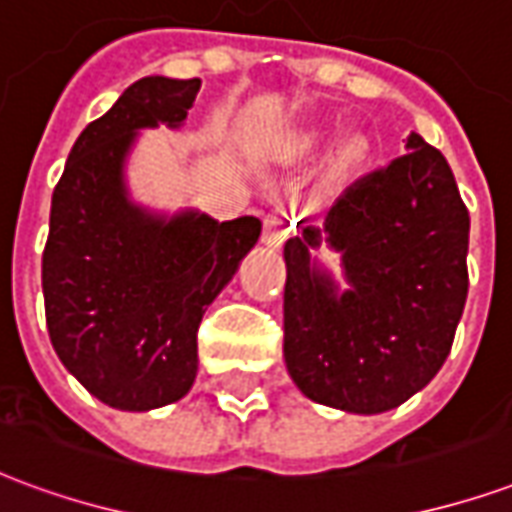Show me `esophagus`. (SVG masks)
Listing matches in <instances>:
<instances>
[{
	"instance_id": "esophagus-1",
	"label": "esophagus",
	"mask_w": 512,
	"mask_h": 512,
	"mask_svg": "<svg viewBox=\"0 0 512 512\" xmlns=\"http://www.w3.org/2000/svg\"><path fill=\"white\" fill-rule=\"evenodd\" d=\"M290 230H293V222L288 219V213H271L266 219V230H263V244L279 249L288 241Z\"/></svg>"
}]
</instances>
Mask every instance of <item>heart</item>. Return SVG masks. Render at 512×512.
<instances>
[{"instance_id":"heart-1","label":"heart","mask_w":512,"mask_h":512,"mask_svg":"<svg viewBox=\"0 0 512 512\" xmlns=\"http://www.w3.org/2000/svg\"><path fill=\"white\" fill-rule=\"evenodd\" d=\"M334 136V126L332 123H312V126L296 128V131H290L285 136V150H288L290 156H315L318 150L332 142ZM370 139L362 131H348V134L340 136V142L334 145L332 158H329V169H332V175L337 178H345V175H351L359 167H365V161L370 158Z\"/></svg>"}]
</instances>
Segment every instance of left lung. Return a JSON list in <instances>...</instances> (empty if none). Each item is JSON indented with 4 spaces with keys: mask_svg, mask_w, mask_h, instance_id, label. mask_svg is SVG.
<instances>
[{
    "mask_svg": "<svg viewBox=\"0 0 512 512\" xmlns=\"http://www.w3.org/2000/svg\"><path fill=\"white\" fill-rule=\"evenodd\" d=\"M406 150L285 244V365L301 395L348 414H384L425 389L466 304L469 211L455 175L414 131Z\"/></svg>",
    "mask_w": 512,
    "mask_h": 512,
    "instance_id": "1",
    "label": "left lung"
}]
</instances>
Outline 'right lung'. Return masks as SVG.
Listing matches in <instances>:
<instances>
[{
	"label": "right lung",
	"mask_w": 512,
	"mask_h": 512,
	"mask_svg": "<svg viewBox=\"0 0 512 512\" xmlns=\"http://www.w3.org/2000/svg\"><path fill=\"white\" fill-rule=\"evenodd\" d=\"M200 79L145 76L84 128L51 197L43 299L65 370L106 406L153 411L189 395L197 329L252 249L257 216L139 202L128 161L142 131L186 126Z\"/></svg>",
	"instance_id": "1"
}]
</instances>
